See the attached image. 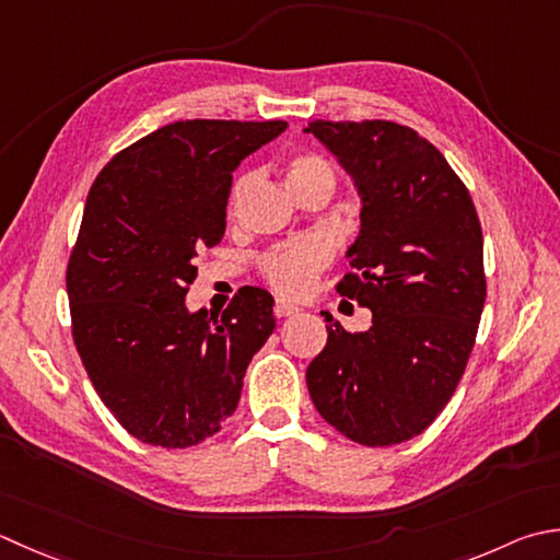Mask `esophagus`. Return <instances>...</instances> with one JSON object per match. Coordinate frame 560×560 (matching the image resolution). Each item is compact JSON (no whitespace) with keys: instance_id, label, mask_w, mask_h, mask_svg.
Returning <instances> with one entry per match:
<instances>
[{"instance_id":"34e87169","label":"esophagus","mask_w":560,"mask_h":560,"mask_svg":"<svg viewBox=\"0 0 560 560\" xmlns=\"http://www.w3.org/2000/svg\"><path fill=\"white\" fill-rule=\"evenodd\" d=\"M299 313V308H295V305H291V303H287V301H277L273 303V315L277 317H287V315H295Z\"/></svg>"}]
</instances>
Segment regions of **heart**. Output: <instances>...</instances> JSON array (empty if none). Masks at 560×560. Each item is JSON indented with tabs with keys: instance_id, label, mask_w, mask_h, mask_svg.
I'll use <instances>...</instances> for the list:
<instances>
[{
	"instance_id": "b5f03b06",
	"label": "heart",
	"mask_w": 560,
	"mask_h": 560,
	"mask_svg": "<svg viewBox=\"0 0 560 560\" xmlns=\"http://www.w3.org/2000/svg\"><path fill=\"white\" fill-rule=\"evenodd\" d=\"M287 177L295 196H301L311 189H327L332 194L337 184V172L332 162L323 158L320 152H295L287 160ZM249 174L235 179L233 191H230V203H235L243 191L249 186ZM330 265V247L317 237H303L295 243H287L281 247L269 249L259 259L261 277L273 291L281 295H299L308 293L317 273Z\"/></svg>"
}]
</instances>
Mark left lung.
<instances>
[{
    "label": "left lung",
    "instance_id": "8db88e82",
    "mask_svg": "<svg viewBox=\"0 0 560 560\" xmlns=\"http://www.w3.org/2000/svg\"><path fill=\"white\" fill-rule=\"evenodd\" d=\"M354 174L361 233L337 293L371 308L366 332L325 315L305 381L317 412L364 446L408 442L452 400L486 305L483 230L444 155L393 120H311Z\"/></svg>",
    "mask_w": 560,
    "mask_h": 560
}]
</instances>
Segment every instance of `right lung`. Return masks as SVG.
<instances>
[{
  "instance_id": "obj_1",
  "label": "right lung",
  "mask_w": 560,
  "mask_h": 560,
  "mask_svg": "<svg viewBox=\"0 0 560 560\" xmlns=\"http://www.w3.org/2000/svg\"><path fill=\"white\" fill-rule=\"evenodd\" d=\"M283 128L177 120L120 150L86 194L65 273L72 339L98 398L140 442L186 448L221 430L273 332V299L257 287L221 315H191L184 295L225 233L233 170Z\"/></svg>"
}]
</instances>
